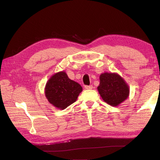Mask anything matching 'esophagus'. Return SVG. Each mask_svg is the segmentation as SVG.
Listing matches in <instances>:
<instances>
[{
    "label": "esophagus",
    "mask_w": 160,
    "mask_h": 160,
    "mask_svg": "<svg viewBox=\"0 0 160 160\" xmlns=\"http://www.w3.org/2000/svg\"><path fill=\"white\" fill-rule=\"evenodd\" d=\"M85 89H93V86H92V85H85Z\"/></svg>",
    "instance_id": "34e87169"
}]
</instances>
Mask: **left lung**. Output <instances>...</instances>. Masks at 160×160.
<instances>
[{"mask_svg": "<svg viewBox=\"0 0 160 160\" xmlns=\"http://www.w3.org/2000/svg\"><path fill=\"white\" fill-rule=\"evenodd\" d=\"M99 79L98 90L105 102L117 107L128 99L129 87L119 74L105 72L100 75Z\"/></svg>", "mask_w": 160, "mask_h": 160, "instance_id": "obj_1", "label": "left lung"}]
</instances>
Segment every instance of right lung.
Wrapping results in <instances>:
<instances>
[{
	"mask_svg": "<svg viewBox=\"0 0 160 160\" xmlns=\"http://www.w3.org/2000/svg\"><path fill=\"white\" fill-rule=\"evenodd\" d=\"M82 91V87L70 79L66 72L62 71L52 75L48 80L45 95L51 105L62 110L75 102Z\"/></svg>",
	"mask_w": 160,
	"mask_h": 160,
	"instance_id": "add662e5",
	"label": "right lung"
}]
</instances>
